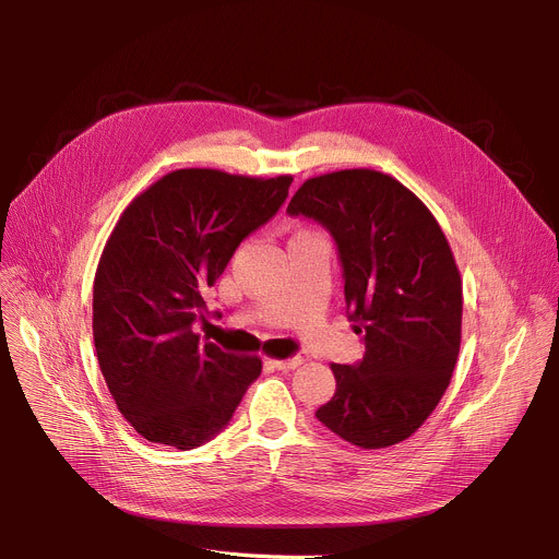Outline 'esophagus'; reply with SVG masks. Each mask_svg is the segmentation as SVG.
Listing matches in <instances>:
<instances>
[{
	"label": "esophagus",
	"instance_id": "1",
	"mask_svg": "<svg viewBox=\"0 0 559 559\" xmlns=\"http://www.w3.org/2000/svg\"><path fill=\"white\" fill-rule=\"evenodd\" d=\"M272 365H274L276 369H281V371H292V369H296V367L302 365V358H300V356H294V358H287V360H272Z\"/></svg>",
	"mask_w": 559,
	"mask_h": 559
}]
</instances>
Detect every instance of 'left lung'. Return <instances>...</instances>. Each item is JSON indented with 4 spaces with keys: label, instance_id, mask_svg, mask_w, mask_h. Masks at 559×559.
<instances>
[{
    "label": "left lung",
    "instance_id": "obj_1",
    "mask_svg": "<svg viewBox=\"0 0 559 559\" xmlns=\"http://www.w3.org/2000/svg\"><path fill=\"white\" fill-rule=\"evenodd\" d=\"M287 212L330 229L349 318L365 341L356 365H332L336 393L316 418L360 449L407 440L444 395L462 336V281L429 207L376 170L307 179Z\"/></svg>",
    "mask_w": 559,
    "mask_h": 559
}]
</instances>
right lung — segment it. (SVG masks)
<instances>
[{
  "mask_svg": "<svg viewBox=\"0 0 559 559\" xmlns=\"http://www.w3.org/2000/svg\"><path fill=\"white\" fill-rule=\"evenodd\" d=\"M289 183L186 168L119 216L95 274L93 336L110 395L145 440L201 447L261 376L259 356L227 354L192 325L205 321L203 292L278 212Z\"/></svg>",
  "mask_w": 559,
  "mask_h": 559,
  "instance_id": "right-lung-1",
  "label": "right lung"
}]
</instances>
